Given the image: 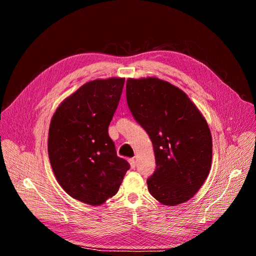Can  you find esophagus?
Returning a JSON list of instances; mask_svg holds the SVG:
<instances>
[{
  "mask_svg": "<svg viewBox=\"0 0 256 256\" xmlns=\"http://www.w3.org/2000/svg\"><path fill=\"white\" fill-rule=\"evenodd\" d=\"M128 162H130V168H132V169H135V167H136V160H135L134 158H130V160H128Z\"/></svg>",
  "mask_w": 256,
  "mask_h": 256,
  "instance_id": "34e87169",
  "label": "esophagus"
}]
</instances>
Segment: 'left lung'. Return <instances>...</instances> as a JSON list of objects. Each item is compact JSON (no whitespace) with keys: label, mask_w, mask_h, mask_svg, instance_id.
<instances>
[{"label":"left lung","mask_w":256,"mask_h":256,"mask_svg":"<svg viewBox=\"0 0 256 256\" xmlns=\"http://www.w3.org/2000/svg\"><path fill=\"white\" fill-rule=\"evenodd\" d=\"M126 100L153 144L151 196L168 206L192 199L212 167V134L202 112L183 90L158 78H128Z\"/></svg>","instance_id":"1"}]
</instances>
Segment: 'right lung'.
<instances>
[{"label": "right lung", "instance_id": "obj_1", "mask_svg": "<svg viewBox=\"0 0 256 256\" xmlns=\"http://www.w3.org/2000/svg\"><path fill=\"white\" fill-rule=\"evenodd\" d=\"M124 80L87 82L57 107L48 128V158L57 182L73 199L92 206L118 192L130 168L108 136Z\"/></svg>", "mask_w": 256, "mask_h": 256}]
</instances>
